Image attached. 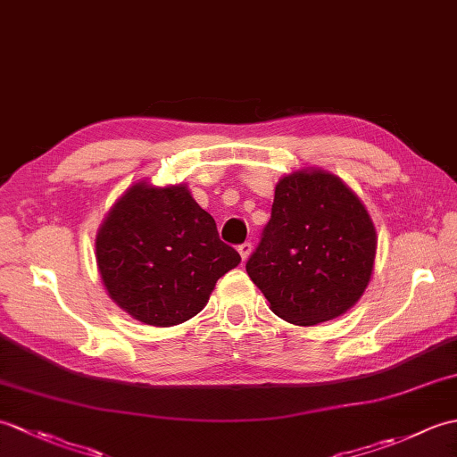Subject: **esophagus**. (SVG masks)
<instances>
[{
	"label": "esophagus",
	"instance_id": "obj_1",
	"mask_svg": "<svg viewBox=\"0 0 457 457\" xmlns=\"http://www.w3.org/2000/svg\"><path fill=\"white\" fill-rule=\"evenodd\" d=\"M251 249H253V245H251V244H241V245L237 247L241 259L247 261V259H249V255H251Z\"/></svg>",
	"mask_w": 457,
	"mask_h": 457
}]
</instances>
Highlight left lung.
Here are the masks:
<instances>
[{
  "mask_svg": "<svg viewBox=\"0 0 457 457\" xmlns=\"http://www.w3.org/2000/svg\"><path fill=\"white\" fill-rule=\"evenodd\" d=\"M377 231L365 204L324 169L285 174L247 275L270 310L295 326L345 314L371 280Z\"/></svg>",
  "mask_w": 457,
  "mask_h": 457,
  "instance_id": "obj_1",
  "label": "left lung"
}]
</instances>
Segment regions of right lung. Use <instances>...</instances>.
Masks as SVG:
<instances>
[{"label":"right lung","mask_w":457,"mask_h":457,"mask_svg":"<svg viewBox=\"0 0 457 457\" xmlns=\"http://www.w3.org/2000/svg\"><path fill=\"white\" fill-rule=\"evenodd\" d=\"M96 263L108 296L143 324L169 328L206 306L218 278L241 257L187 184H131L96 234Z\"/></svg>","instance_id":"right-lung-1"}]
</instances>
